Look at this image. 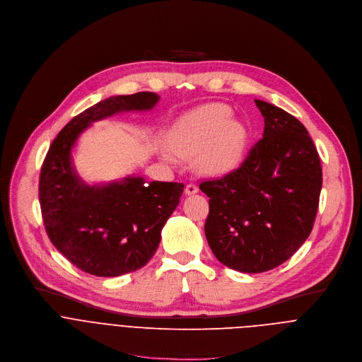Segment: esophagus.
<instances>
[{"label":"esophagus","mask_w":362,"mask_h":362,"mask_svg":"<svg viewBox=\"0 0 362 362\" xmlns=\"http://www.w3.org/2000/svg\"><path fill=\"white\" fill-rule=\"evenodd\" d=\"M184 192H185L187 195H194V194H197V192H198V187H197L195 184H188V185L185 187Z\"/></svg>","instance_id":"34e87169"}]
</instances>
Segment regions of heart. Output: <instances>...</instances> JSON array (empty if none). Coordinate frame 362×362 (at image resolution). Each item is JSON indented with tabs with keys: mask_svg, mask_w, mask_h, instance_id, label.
I'll use <instances>...</instances> for the list:
<instances>
[{
	"mask_svg": "<svg viewBox=\"0 0 362 362\" xmlns=\"http://www.w3.org/2000/svg\"><path fill=\"white\" fill-rule=\"evenodd\" d=\"M231 118V110L223 104L195 108L173 125L168 146L182 158L198 154L197 165L206 174H227L240 165L248 144L247 128ZM165 158L171 160L168 154Z\"/></svg>",
	"mask_w": 362,
	"mask_h": 362,
	"instance_id": "b5f03b06",
	"label": "heart"
}]
</instances>
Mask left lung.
<instances>
[{"label":"left lung","instance_id":"8db88e82","mask_svg":"<svg viewBox=\"0 0 362 362\" xmlns=\"http://www.w3.org/2000/svg\"><path fill=\"white\" fill-rule=\"evenodd\" d=\"M262 138L240 168L206 180L205 237L214 255L240 272L269 271L291 258L313 231L322 187L321 160L307 128L255 100Z\"/></svg>","mask_w":362,"mask_h":362}]
</instances>
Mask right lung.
<instances>
[{
    "instance_id": "right-lung-1",
    "label": "right lung",
    "mask_w": 362,
    "mask_h": 362,
    "mask_svg": "<svg viewBox=\"0 0 362 362\" xmlns=\"http://www.w3.org/2000/svg\"><path fill=\"white\" fill-rule=\"evenodd\" d=\"M158 100L156 93L105 98L72 118L45 156L38 188L44 227L54 247L84 272L118 276L146 265L180 204L184 184L127 177L88 185L77 175L71 150L93 122L117 112L153 110Z\"/></svg>"
}]
</instances>
